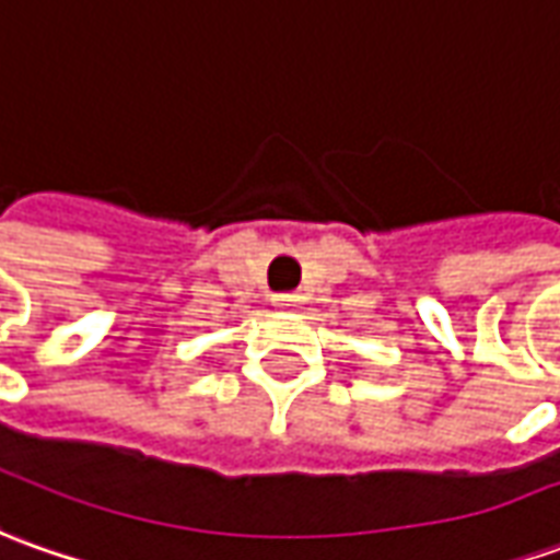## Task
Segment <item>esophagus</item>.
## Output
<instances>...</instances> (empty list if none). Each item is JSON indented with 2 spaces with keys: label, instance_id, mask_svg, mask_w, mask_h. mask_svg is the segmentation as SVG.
<instances>
[{
  "label": "esophagus",
  "instance_id": "1",
  "mask_svg": "<svg viewBox=\"0 0 560 560\" xmlns=\"http://www.w3.org/2000/svg\"><path fill=\"white\" fill-rule=\"evenodd\" d=\"M296 303H300V296H296V294H279V296H276V306H279V310H296Z\"/></svg>",
  "mask_w": 560,
  "mask_h": 560
}]
</instances>
